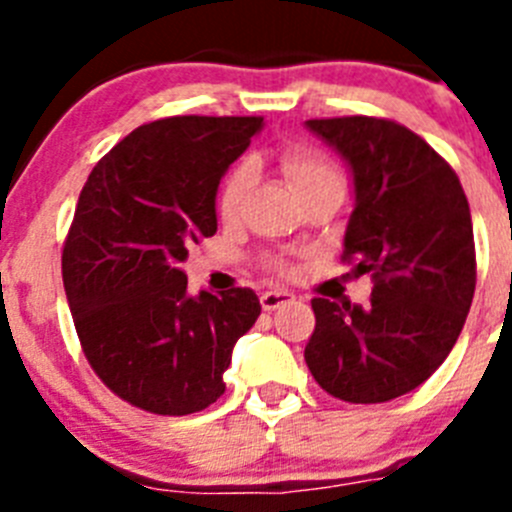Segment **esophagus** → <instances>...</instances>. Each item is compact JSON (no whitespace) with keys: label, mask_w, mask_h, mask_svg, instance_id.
Instances as JSON below:
<instances>
[{"label":"esophagus","mask_w":512,"mask_h":512,"mask_svg":"<svg viewBox=\"0 0 512 512\" xmlns=\"http://www.w3.org/2000/svg\"><path fill=\"white\" fill-rule=\"evenodd\" d=\"M292 300H295V295L287 292V289H269V292L261 295V307H264V310H277V307L287 305V302Z\"/></svg>","instance_id":"1"}]
</instances>
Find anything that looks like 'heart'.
Instances as JSON below:
<instances>
[{
    "label": "heart",
    "instance_id": "1",
    "mask_svg": "<svg viewBox=\"0 0 512 512\" xmlns=\"http://www.w3.org/2000/svg\"><path fill=\"white\" fill-rule=\"evenodd\" d=\"M282 164L284 176L289 179V184L295 187L297 194H305L310 189L320 187V184L328 182H341V174L328 158L320 156V153L310 151V148H287L279 158ZM253 184V166L248 161L235 166L228 174V179L220 187V197H217V212L223 220H235L238 212H241L243 200H246L248 189ZM269 266L279 274H287L289 264L284 259H271Z\"/></svg>",
    "mask_w": 512,
    "mask_h": 512
}]
</instances>
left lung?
Returning <instances> with one entry per match:
<instances>
[{"label":"left lung","mask_w":512,"mask_h":512,"mask_svg":"<svg viewBox=\"0 0 512 512\" xmlns=\"http://www.w3.org/2000/svg\"><path fill=\"white\" fill-rule=\"evenodd\" d=\"M305 125L351 166L356 205L343 261L374 282L364 307L312 300L307 369L338 400H395L443 364L472 307L467 194L456 171L400 122L354 115Z\"/></svg>","instance_id":"8db88e82"}]
</instances>
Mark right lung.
I'll return each mask as SVG.
<instances>
[{"instance_id": "obj_1", "label": "right lung", "mask_w": 512, "mask_h": 512, "mask_svg": "<svg viewBox=\"0 0 512 512\" xmlns=\"http://www.w3.org/2000/svg\"><path fill=\"white\" fill-rule=\"evenodd\" d=\"M264 117L153 120L99 158L63 243V289L84 356L117 397L156 415L200 413L225 392L256 292L187 295L189 248L217 230L215 197Z\"/></svg>"}]
</instances>
